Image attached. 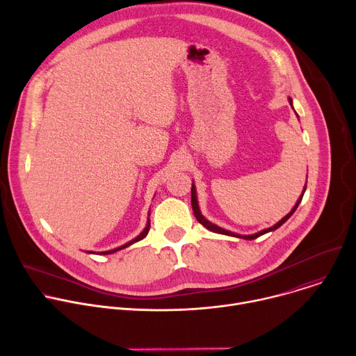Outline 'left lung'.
Returning a JSON list of instances; mask_svg holds the SVG:
<instances>
[{
  "instance_id": "obj_1",
  "label": "left lung",
  "mask_w": 356,
  "mask_h": 356,
  "mask_svg": "<svg viewBox=\"0 0 356 356\" xmlns=\"http://www.w3.org/2000/svg\"><path fill=\"white\" fill-rule=\"evenodd\" d=\"M289 103H290V106L293 107V99H291L290 97H289ZM296 115H297V114H296ZM297 117H298V115H297ZM306 187H307V183H306V186H304L302 193H301V195L298 197V200H297V202H296V206L291 209V211H290L286 217H283V218H282L277 224H275L273 227L266 228V229H262V231H259V232H257V234H252V235H239V234H234V232H231V231H227V229H224V228H221V227H218V225L210 222L209 220H206L204 217H202V214H201V211H200V207H198L197 193H195V186H194V183L191 184V207H193V213H194L197 221H198L201 225H204L207 229H210V231H213V232H217V234H224V235H228V236H236V238H242V239H246V241H252V239H257L258 236H261V235H264V234H266V232L275 231V229H277L280 225H283V224L293 216V213L297 210V207H298V204H300V201H301V198H302V195H304V191H306Z\"/></svg>"
}]
</instances>
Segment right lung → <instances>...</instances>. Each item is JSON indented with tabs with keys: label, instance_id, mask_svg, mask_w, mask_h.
I'll return each instance as SVG.
<instances>
[{
	"label": "right lung",
	"instance_id": "add662e5",
	"mask_svg": "<svg viewBox=\"0 0 356 356\" xmlns=\"http://www.w3.org/2000/svg\"><path fill=\"white\" fill-rule=\"evenodd\" d=\"M149 228H150V220L147 218V222H146V227L143 228V231L136 236V238H134L132 241H129V242H127L125 245H122V246H120V248H115V249H111V250H106V252H99L101 255H110V253H114V252H117V250H121V249H124V248H127V246H129V245H132V243H135V242H138V241H140V239H143L146 235H147V232H149ZM88 253H92V252H90L88 250Z\"/></svg>",
	"mask_w": 356,
	"mask_h": 356
}]
</instances>
